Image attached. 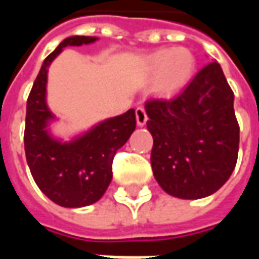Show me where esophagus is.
Here are the masks:
<instances>
[{
	"mask_svg": "<svg viewBox=\"0 0 259 259\" xmlns=\"http://www.w3.org/2000/svg\"><path fill=\"white\" fill-rule=\"evenodd\" d=\"M147 113L146 109L143 107H139L136 109V120H137V124L139 126H144L147 123Z\"/></svg>",
	"mask_w": 259,
	"mask_h": 259,
	"instance_id": "obj_1",
	"label": "esophagus"
}]
</instances>
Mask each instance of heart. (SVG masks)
Here are the masks:
<instances>
[{"label": "heart", "instance_id": "b5f03b06", "mask_svg": "<svg viewBox=\"0 0 259 259\" xmlns=\"http://www.w3.org/2000/svg\"><path fill=\"white\" fill-rule=\"evenodd\" d=\"M195 57L189 48H162L147 55L144 70L158 73L155 87L159 91L182 90L190 83L195 72Z\"/></svg>", "mask_w": 259, "mask_h": 259}]
</instances>
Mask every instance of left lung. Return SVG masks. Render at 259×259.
Here are the masks:
<instances>
[{
  "mask_svg": "<svg viewBox=\"0 0 259 259\" xmlns=\"http://www.w3.org/2000/svg\"><path fill=\"white\" fill-rule=\"evenodd\" d=\"M233 101L217 61L201 69L172 100H147L152 172L165 193L198 200L228 182L239 154Z\"/></svg>",
  "mask_w": 259,
  "mask_h": 259,
  "instance_id": "1",
  "label": "left lung"
}]
</instances>
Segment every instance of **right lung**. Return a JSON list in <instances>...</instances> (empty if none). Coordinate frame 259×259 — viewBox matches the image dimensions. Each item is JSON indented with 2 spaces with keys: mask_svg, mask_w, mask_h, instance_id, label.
<instances>
[{
  "mask_svg": "<svg viewBox=\"0 0 259 259\" xmlns=\"http://www.w3.org/2000/svg\"><path fill=\"white\" fill-rule=\"evenodd\" d=\"M90 36L65 38L44 59L26 107L25 152L31 176L48 198L65 208L94 204L112 180V159L136 129L135 109L108 118L65 141L51 124L58 119L47 104L48 68L65 47L96 42Z\"/></svg>",
  "mask_w": 259,
  "mask_h": 259,
  "instance_id": "1",
  "label": "right lung"
}]
</instances>
